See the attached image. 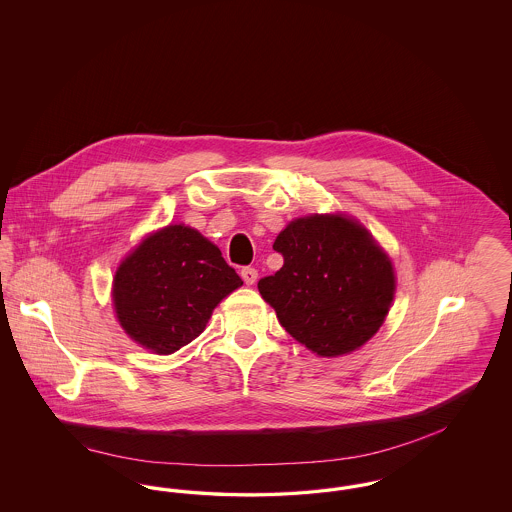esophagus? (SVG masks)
<instances>
[{"label": "esophagus", "mask_w": 512, "mask_h": 512, "mask_svg": "<svg viewBox=\"0 0 512 512\" xmlns=\"http://www.w3.org/2000/svg\"><path fill=\"white\" fill-rule=\"evenodd\" d=\"M240 274H242V278H244V282L247 286H253V284L257 282V276H259V274H257V270L253 267L242 268V272H240Z\"/></svg>", "instance_id": "esophagus-1"}]
</instances>
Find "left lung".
I'll use <instances>...</instances> for the list:
<instances>
[{"label": "left lung", "instance_id": "obj_1", "mask_svg": "<svg viewBox=\"0 0 512 512\" xmlns=\"http://www.w3.org/2000/svg\"><path fill=\"white\" fill-rule=\"evenodd\" d=\"M274 251L284 267L259 280L263 299L286 332L320 357L351 353L388 317L395 274L363 224L343 215L295 219Z\"/></svg>", "mask_w": 512, "mask_h": 512}]
</instances>
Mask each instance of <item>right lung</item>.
I'll return each instance as SVG.
<instances>
[{
  "label": "right lung",
  "instance_id": "right-lung-1",
  "mask_svg": "<svg viewBox=\"0 0 512 512\" xmlns=\"http://www.w3.org/2000/svg\"><path fill=\"white\" fill-rule=\"evenodd\" d=\"M242 284L217 245L195 228L169 224L149 234L117 268L113 305L132 340L169 355L195 340L213 309Z\"/></svg>",
  "mask_w": 512,
  "mask_h": 512
}]
</instances>
